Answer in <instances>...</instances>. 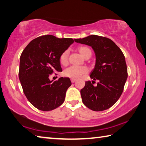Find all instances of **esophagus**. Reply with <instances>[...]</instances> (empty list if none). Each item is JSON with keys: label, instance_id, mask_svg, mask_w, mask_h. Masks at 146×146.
<instances>
[{"label": "esophagus", "instance_id": "obj_1", "mask_svg": "<svg viewBox=\"0 0 146 146\" xmlns=\"http://www.w3.org/2000/svg\"><path fill=\"white\" fill-rule=\"evenodd\" d=\"M76 81V79H74V78H72L71 79V82L72 83H74Z\"/></svg>", "mask_w": 146, "mask_h": 146}]
</instances>
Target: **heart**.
Wrapping results in <instances>:
<instances>
[{"instance_id": "b5f03b06", "label": "heart", "mask_w": 146, "mask_h": 146, "mask_svg": "<svg viewBox=\"0 0 146 146\" xmlns=\"http://www.w3.org/2000/svg\"><path fill=\"white\" fill-rule=\"evenodd\" d=\"M78 50L81 55L84 58H86L87 56H91L92 52L91 50L87 47L85 46H81L78 47ZM68 55L69 52L68 50H66L61 54L60 56V63L61 65L63 66L67 65L68 63ZM88 70L85 66H71L70 67L67 68L64 70V75L66 77L70 78H78L82 75L86 74L88 73Z\"/></svg>"}]
</instances>
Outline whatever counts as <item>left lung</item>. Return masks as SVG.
Listing matches in <instances>:
<instances>
[{"label":"left lung","mask_w":146,"mask_h":146,"mask_svg":"<svg viewBox=\"0 0 146 146\" xmlns=\"http://www.w3.org/2000/svg\"><path fill=\"white\" fill-rule=\"evenodd\" d=\"M77 43L90 46L96 54V64L90 77L81 90L83 104L92 110L99 111L110 108L118 101L127 78V66L123 53L111 40L90 35ZM98 80L96 86L92 83Z\"/></svg>","instance_id":"8db88e82"}]
</instances>
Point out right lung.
Masks as SVG:
<instances>
[{"label": "right lung", "mask_w": 146, "mask_h": 146, "mask_svg": "<svg viewBox=\"0 0 146 146\" xmlns=\"http://www.w3.org/2000/svg\"><path fill=\"white\" fill-rule=\"evenodd\" d=\"M74 42L72 38L45 35L33 40L20 58L19 80L25 96L35 108L48 111L65 101L72 83L68 78L50 80L53 71L61 72L60 56Z\"/></svg>", "instance_id": "add662e5"}]
</instances>
